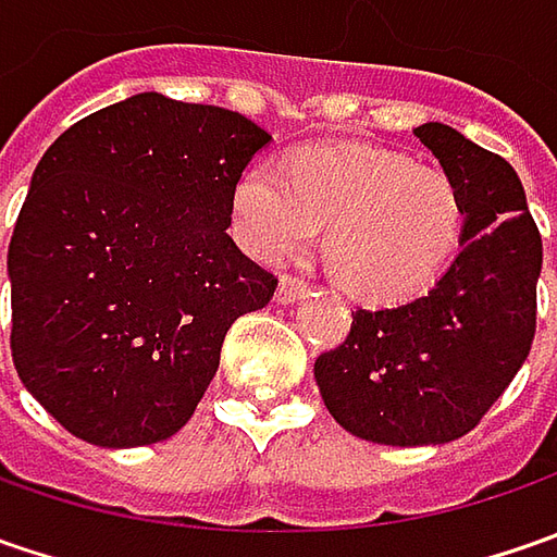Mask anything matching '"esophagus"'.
Instances as JSON below:
<instances>
[{"label":"esophagus","mask_w":557,"mask_h":557,"mask_svg":"<svg viewBox=\"0 0 557 557\" xmlns=\"http://www.w3.org/2000/svg\"><path fill=\"white\" fill-rule=\"evenodd\" d=\"M304 294H307V282H304V278H297V275H282V278H278L275 297H278L282 304H294V300L304 297Z\"/></svg>","instance_id":"1"}]
</instances>
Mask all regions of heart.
<instances>
[{
	"label": "heart",
	"instance_id": "obj_1",
	"mask_svg": "<svg viewBox=\"0 0 557 557\" xmlns=\"http://www.w3.org/2000/svg\"><path fill=\"white\" fill-rule=\"evenodd\" d=\"M465 223L459 183L391 148H300L282 170H245L232 191V225L247 253L275 263L325 228L334 282L372 307L434 288L459 253Z\"/></svg>",
	"mask_w": 557,
	"mask_h": 557
}]
</instances>
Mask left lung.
<instances>
[{
	"instance_id": "8db88e82",
	"label": "left lung",
	"mask_w": 557,
	"mask_h": 557,
	"mask_svg": "<svg viewBox=\"0 0 557 557\" xmlns=\"http://www.w3.org/2000/svg\"><path fill=\"white\" fill-rule=\"evenodd\" d=\"M416 136L465 195L459 257L416 300L356 310L312 369L334 421L387 446L449 443L481 424L530 354L543 269L515 166L443 123Z\"/></svg>"
}]
</instances>
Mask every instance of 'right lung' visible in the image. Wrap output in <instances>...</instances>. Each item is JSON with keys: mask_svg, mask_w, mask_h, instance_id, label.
<instances>
[{"mask_svg": "<svg viewBox=\"0 0 557 557\" xmlns=\"http://www.w3.org/2000/svg\"><path fill=\"white\" fill-rule=\"evenodd\" d=\"M269 139L238 111L141 92L36 163L9 245L11 359L64 431L126 449L195 416L225 332L278 285L225 235Z\"/></svg>", "mask_w": 557, "mask_h": 557, "instance_id": "add662e5", "label": "right lung"}]
</instances>
